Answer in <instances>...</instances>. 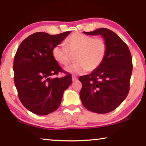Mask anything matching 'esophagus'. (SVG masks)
<instances>
[{
  "instance_id": "esophagus-1",
  "label": "esophagus",
  "mask_w": 146,
  "mask_h": 146,
  "mask_svg": "<svg viewBox=\"0 0 146 146\" xmlns=\"http://www.w3.org/2000/svg\"><path fill=\"white\" fill-rule=\"evenodd\" d=\"M77 80H78V78H77V77H76V76H74V75L72 76V81H73V82H75V81H76Z\"/></svg>"
}]
</instances>
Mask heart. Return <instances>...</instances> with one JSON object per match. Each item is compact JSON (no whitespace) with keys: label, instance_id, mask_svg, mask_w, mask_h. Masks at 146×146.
<instances>
[{"label":"heart","instance_id":"obj_1","mask_svg":"<svg viewBox=\"0 0 146 146\" xmlns=\"http://www.w3.org/2000/svg\"><path fill=\"white\" fill-rule=\"evenodd\" d=\"M66 44L54 46L52 56L56 62L66 66L70 62V53L76 54V63L64 69L73 75L97 70L104 60L107 53V44L103 38H95L80 33L71 35L66 39Z\"/></svg>","mask_w":146,"mask_h":146}]
</instances>
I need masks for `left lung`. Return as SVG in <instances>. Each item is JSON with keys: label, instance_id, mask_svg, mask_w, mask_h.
I'll list each match as a JSON object with an SVG mask.
<instances>
[{"label": "left lung", "instance_id": "1", "mask_svg": "<svg viewBox=\"0 0 146 146\" xmlns=\"http://www.w3.org/2000/svg\"><path fill=\"white\" fill-rule=\"evenodd\" d=\"M84 33L102 35L107 44V53L97 70L79 77L82 84L80 99L90 111L110 113L122 104L129 93L133 70L130 51L122 39L109 29L102 28Z\"/></svg>", "mask_w": 146, "mask_h": 146}]
</instances>
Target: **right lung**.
I'll list each match as a JSON object with an SVG mask.
<instances>
[{
  "label": "right lung",
  "mask_w": 146,
  "mask_h": 146,
  "mask_svg": "<svg viewBox=\"0 0 146 146\" xmlns=\"http://www.w3.org/2000/svg\"><path fill=\"white\" fill-rule=\"evenodd\" d=\"M70 33H35L17 49L13 61L15 85L21 103L34 114L46 115L57 110L64 91L72 83L70 73L51 78L63 71L53 58L52 49Z\"/></svg>",
  "instance_id": "right-lung-1"
}]
</instances>
